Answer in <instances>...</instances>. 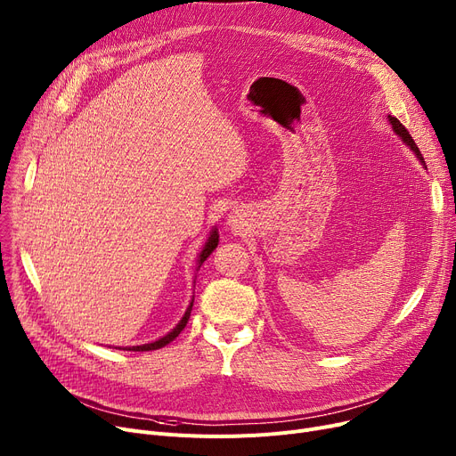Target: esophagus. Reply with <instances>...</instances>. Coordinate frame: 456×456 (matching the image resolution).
Listing matches in <instances>:
<instances>
[{
  "mask_svg": "<svg viewBox=\"0 0 456 456\" xmlns=\"http://www.w3.org/2000/svg\"><path fill=\"white\" fill-rule=\"evenodd\" d=\"M229 218H231L229 222H231L232 225H236V224H238V220H236V218H238V216H234V214H232V216H229Z\"/></svg>",
  "mask_w": 456,
  "mask_h": 456,
  "instance_id": "1",
  "label": "esophagus"
}]
</instances>
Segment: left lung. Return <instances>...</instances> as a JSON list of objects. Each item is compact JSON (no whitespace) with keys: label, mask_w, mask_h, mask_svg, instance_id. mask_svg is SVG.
Wrapping results in <instances>:
<instances>
[{"label":"left lung","mask_w":456,"mask_h":456,"mask_svg":"<svg viewBox=\"0 0 456 456\" xmlns=\"http://www.w3.org/2000/svg\"><path fill=\"white\" fill-rule=\"evenodd\" d=\"M388 122H390V126H392L394 133L403 140L404 146H409V148H411V151L418 157V160L425 166V160H423V157H421V153H419V150H418V146H416V142H414V140H412V136L409 134V131H406V129L403 127V124L399 122V119H397V118H394V116H388Z\"/></svg>","instance_id":"left-lung-1"}]
</instances>
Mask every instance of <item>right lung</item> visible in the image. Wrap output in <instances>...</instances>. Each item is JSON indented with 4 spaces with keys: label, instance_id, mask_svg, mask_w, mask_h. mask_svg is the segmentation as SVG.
<instances>
[{
    "label": "right lung",
    "instance_id": "1",
    "mask_svg": "<svg viewBox=\"0 0 456 456\" xmlns=\"http://www.w3.org/2000/svg\"><path fill=\"white\" fill-rule=\"evenodd\" d=\"M218 242H220V234H218V229L216 227H212L210 229V232H208V238H207V242H205V246L201 248V251H200V256H198V270L201 268V265L203 262L208 258V255L218 248ZM191 305H194V299L190 301V305H188V308H186V313L183 314V318L179 320V323L167 332V334H164L162 338H159V340H155V342H150V344H142V346H131V347H124V349H127V351H151V349H160V347H164V346H167L170 342H174L179 334H181V330L186 327V323H188V318H190V313H191ZM122 349V347H119Z\"/></svg>",
    "mask_w": 456,
    "mask_h": 456
}]
</instances>
